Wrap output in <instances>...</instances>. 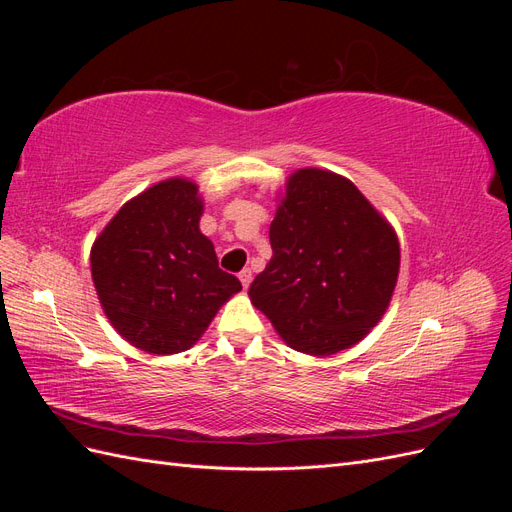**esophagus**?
<instances>
[{
  "instance_id": "34e87169",
  "label": "esophagus",
  "mask_w": 512,
  "mask_h": 512,
  "mask_svg": "<svg viewBox=\"0 0 512 512\" xmlns=\"http://www.w3.org/2000/svg\"><path fill=\"white\" fill-rule=\"evenodd\" d=\"M239 280H241L243 288H250V284H252V271H250V269H243V271L239 273Z\"/></svg>"
}]
</instances>
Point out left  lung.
I'll return each mask as SVG.
<instances>
[{
    "instance_id": "1",
    "label": "left lung",
    "mask_w": 512,
    "mask_h": 512,
    "mask_svg": "<svg viewBox=\"0 0 512 512\" xmlns=\"http://www.w3.org/2000/svg\"><path fill=\"white\" fill-rule=\"evenodd\" d=\"M269 239L273 258L247 294L290 348L329 356L376 327L397 284L399 241L350 179L292 173Z\"/></svg>"
}]
</instances>
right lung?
<instances>
[{"mask_svg": "<svg viewBox=\"0 0 512 512\" xmlns=\"http://www.w3.org/2000/svg\"><path fill=\"white\" fill-rule=\"evenodd\" d=\"M190 179L151 185L123 205L91 247V277L115 331L149 354L192 348L241 282L200 232Z\"/></svg>", "mask_w": 512, "mask_h": 512, "instance_id": "add662e5", "label": "right lung"}]
</instances>
